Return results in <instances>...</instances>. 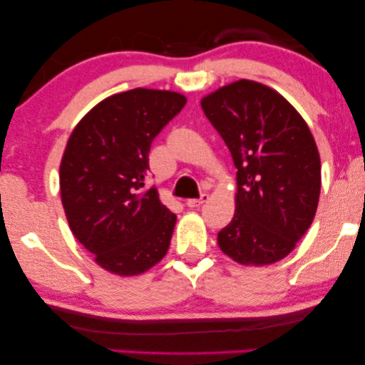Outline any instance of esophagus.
Returning a JSON list of instances; mask_svg holds the SVG:
<instances>
[{
	"label": "esophagus",
	"mask_w": 365,
	"mask_h": 365,
	"mask_svg": "<svg viewBox=\"0 0 365 365\" xmlns=\"http://www.w3.org/2000/svg\"><path fill=\"white\" fill-rule=\"evenodd\" d=\"M207 199H209V196H207L206 192H204L197 199H187L186 204H187V207H199V206H202V204L206 202Z\"/></svg>",
	"instance_id": "34e87169"
}]
</instances>
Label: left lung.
I'll return each mask as SVG.
<instances>
[{"label": "left lung", "mask_w": 365, "mask_h": 365, "mask_svg": "<svg viewBox=\"0 0 365 365\" xmlns=\"http://www.w3.org/2000/svg\"><path fill=\"white\" fill-rule=\"evenodd\" d=\"M201 106L237 169L236 212L219 247L247 266L281 261L311 227L321 194L309 126L281 94L249 79L207 94Z\"/></svg>", "instance_id": "obj_1"}]
</instances>
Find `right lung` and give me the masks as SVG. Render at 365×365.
<instances>
[{
	"mask_svg": "<svg viewBox=\"0 0 365 365\" xmlns=\"http://www.w3.org/2000/svg\"><path fill=\"white\" fill-rule=\"evenodd\" d=\"M179 93L136 88L96 104L74 128L59 166L74 237L118 276H138L166 256L176 214L144 189L149 149L181 111Z\"/></svg>",
	"mask_w": 365,
	"mask_h": 365,
	"instance_id": "obj_1",
	"label": "right lung"
}]
</instances>
